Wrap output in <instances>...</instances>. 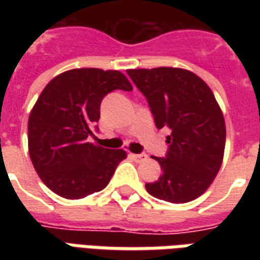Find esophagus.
Here are the masks:
<instances>
[{
    "label": "esophagus",
    "mask_w": 260,
    "mask_h": 260,
    "mask_svg": "<svg viewBox=\"0 0 260 260\" xmlns=\"http://www.w3.org/2000/svg\"><path fill=\"white\" fill-rule=\"evenodd\" d=\"M131 157L134 158L135 161H138V163H139V161H143V160H146L147 156H146V154H143V153H141V154H134V153H132V154H131Z\"/></svg>",
    "instance_id": "1"
}]
</instances>
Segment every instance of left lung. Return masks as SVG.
Masks as SVG:
<instances>
[{
    "mask_svg": "<svg viewBox=\"0 0 260 260\" xmlns=\"http://www.w3.org/2000/svg\"><path fill=\"white\" fill-rule=\"evenodd\" d=\"M145 94L157 129L169 128V152L157 160L163 174L146 184L154 198L171 203L196 199L221 167L225 122L216 97L198 75L171 67L126 71Z\"/></svg>",
    "mask_w": 260,
    "mask_h": 260,
    "instance_id": "8db88e82",
    "label": "left lung"
}]
</instances>
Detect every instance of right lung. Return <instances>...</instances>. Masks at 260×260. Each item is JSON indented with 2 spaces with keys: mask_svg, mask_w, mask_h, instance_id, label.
Listing matches in <instances>:
<instances>
[{
  "mask_svg": "<svg viewBox=\"0 0 260 260\" xmlns=\"http://www.w3.org/2000/svg\"><path fill=\"white\" fill-rule=\"evenodd\" d=\"M132 90L119 71L76 68L57 75L43 89L27 122L29 154L39 177L57 195L82 199L104 189L125 157L89 142L103 97Z\"/></svg>",
  "mask_w": 260,
  "mask_h": 260,
  "instance_id": "add662e5",
  "label": "right lung"
}]
</instances>
